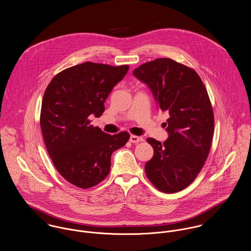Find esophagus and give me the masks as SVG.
I'll return each instance as SVG.
<instances>
[{"mask_svg": "<svg viewBox=\"0 0 251 251\" xmlns=\"http://www.w3.org/2000/svg\"><path fill=\"white\" fill-rule=\"evenodd\" d=\"M129 141L131 143H139V142H142L144 141L143 137L141 136H135V135H131L130 138H129Z\"/></svg>", "mask_w": 251, "mask_h": 251, "instance_id": "esophagus-1", "label": "esophagus"}]
</instances>
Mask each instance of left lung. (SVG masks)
Listing matches in <instances>:
<instances>
[{"label":"left lung","instance_id":"8db88e82","mask_svg":"<svg viewBox=\"0 0 251 251\" xmlns=\"http://www.w3.org/2000/svg\"><path fill=\"white\" fill-rule=\"evenodd\" d=\"M133 75L169 115L168 138L163 143L147 139L153 156L145 165L146 175L158 190L178 192L195 179L210 152L215 120L208 92L197 72L169 58L145 63Z\"/></svg>","mask_w":251,"mask_h":251}]
</instances>
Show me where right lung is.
I'll return each instance as SVG.
<instances>
[{
    "instance_id": "add662e5",
    "label": "right lung",
    "mask_w": 251,
    "mask_h": 251,
    "mask_svg": "<svg viewBox=\"0 0 251 251\" xmlns=\"http://www.w3.org/2000/svg\"><path fill=\"white\" fill-rule=\"evenodd\" d=\"M129 67L86 62L58 73L47 86L40 127L58 172L73 185L89 188L107 177L113 151L129 139L126 131L110 135L90 125Z\"/></svg>"
}]
</instances>
